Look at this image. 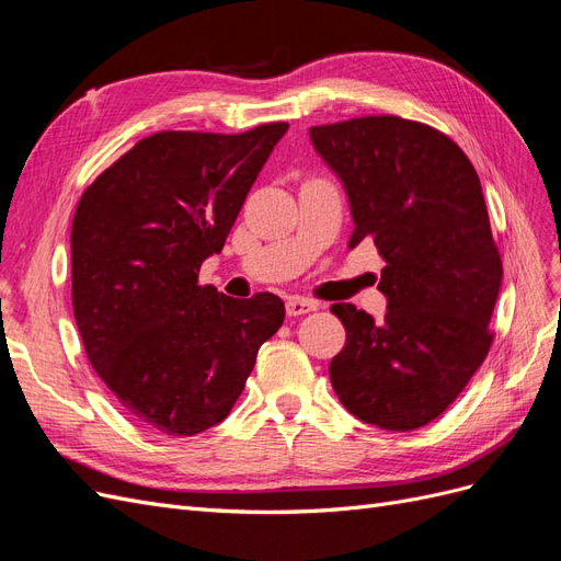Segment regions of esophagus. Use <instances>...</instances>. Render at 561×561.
Listing matches in <instances>:
<instances>
[{"mask_svg":"<svg viewBox=\"0 0 561 561\" xmlns=\"http://www.w3.org/2000/svg\"><path fill=\"white\" fill-rule=\"evenodd\" d=\"M318 309V304L316 301H311V299H304V297H293V299H287V304H285V311H287V316H304V313H311V311H316Z\"/></svg>","mask_w":561,"mask_h":561,"instance_id":"1","label":"esophagus"}]
</instances>
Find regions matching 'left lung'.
Returning <instances> with one entry per match:
<instances>
[{
	"mask_svg": "<svg viewBox=\"0 0 561 561\" xmlns=\"http://www.w3.org/2000/svg\"><path fill=\"white\" fill-rule=\"evenodd\" d=\"M311 142L342 180L353 236L386 266L383 322L332 304L346 344L330 381L346 410L383 431H414L443 414L484 363L503 264L482 184L445 133L400 116L313 126Z\"/></svg>",
	"mask_w": 561,
	"mask_h": 561,
	"instance_id": "1",
	"label": "left lung"
}]
</instances>
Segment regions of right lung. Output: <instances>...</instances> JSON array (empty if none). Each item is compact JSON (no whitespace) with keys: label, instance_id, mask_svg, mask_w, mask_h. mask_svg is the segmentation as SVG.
Segmentation results:
<instances>
[{"label":"right lung","instance_id":"add662e5","mask_svg":"<svg viewBox=\"0 0 561 561\" xmlns=\"http://www.w3.org/2000/svg\"><path fill=\"white\" fill-rule=\"evenodd\" d=\"M287 130H163L83 192L72 222V307L83 348L122 410L163 435L217 426L283 325L280 297L198 285Z\"/></svg>","mask_w":561,"mask_h":561}]
</instances>
